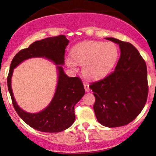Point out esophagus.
Segmentation results:
<instances>
[{"mask_svg": "<svg viewBox=\"0 0 156 156\" xmlns=\"http://www.w3.org/2000/svg\"><path fill=\"white\" fill-rule=\"evenodd\" d=\"M83 87H84V89H85V91H86V92H89V91H90V89H89V84L84 83V84H83Z\"/></svg>", "mask_w": 156, "mask_h": 156, "instance_id": "obj_1", "label": "esophagus"}]
</instances>
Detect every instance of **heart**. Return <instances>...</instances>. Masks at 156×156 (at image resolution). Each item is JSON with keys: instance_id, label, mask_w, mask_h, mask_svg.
Wrapping results in <instances>:
<instances>
[{"instance_id": "heart-1", "label": "heart", "mask_w": 156, "mask_h": 156, "mask_svg": "<svg viewBox=\"0 0 156 156\" xmlns=\"http://www.w3.org/2000/svg\"><path fill=\"white\" fill-rule=\"evenodd\" d=\"M72 57H67V67L76 70L78 64L83 65V74L90 80L105 78L117 64L119 49L113 42L84 41L74 46Z\"/></svg>"}]
</instances>
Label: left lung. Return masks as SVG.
<instances>
[{
	"instance_id": "1",
	"label": "left lung",
	"mask_w": 156,
	"mask_h": 156,
	"mask_svg": "<svg viewBox=\"0 0 156 156\" xmlns=\"http://www.w3.org/2000/svg\"><path fill=\"white\" fill-rule=\"evenodd\" d=\"M105 39L119 44L120 58L112 74L89 88L95 98L93 108L98 122L115 128L130 123L144 108L148 94L147 70L133 44L113 37Z\"/></svg>"
}]
</instances>
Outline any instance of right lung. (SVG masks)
Instances as JSON below:
<instances>
[{"label":"right lung","instance_id":"1","mask_svg":"<svg viewBox=\"0 0 156 156\" xmlns=\"http://www.w3.org/2000/svg\"><path fill=\"white\" fill-rule=\"evenodd\" d=\"M69 44L66 36L48 37L32 43L21 50L14 57L10 65L7 83L16 112L26 124L34 129L47 133H58L67 129L75 122L74 107L85 94L82 81L78 77H69L64 73V53ZM32 58H42L57 65L58 78L56 91L51 103L37 113H29L16 102L11 88V78L14 68L23 61Z\"/></svg>","mask_w":156,"mask_h":156}]
</instances>
